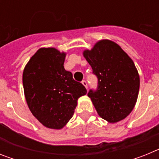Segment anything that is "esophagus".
I'll list each match as a JSON object with an SVG mask.
<instances>
[{"label":"esophagus","instance_id":"esophagus-1","mask_svg":"<svg viewBox=\"0 0 159 159\" xmlns=\"http://www.w3.org/2000/svg\"><path fill=\"white\" fill-rule=\"evenodd\" d=\"M82 84H83V85H84V86L85 87V88H86L87 89H88V83H87V81L83 80L82 81Z\"/></svg>","mask_w":159,"mask_h":159}]
</instances>
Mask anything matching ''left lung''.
Wrapping results in <instances>:
<instances>
[{
    "label": "left lung",
    "instance_id": "left-lung-1",
    "mask_svg": "<svg viewBox=\"0 0 159 159\" xmlns=\"http://www.w3.org/2000/svg\"><path fill=\"white\" fill-rule=\"evenodd\" d=\"M83 55L98 78L97 90L88 94L98 115L111 123L124 119L134 109L139 91V75L133 60L110 40L96 42Z\"/></svg>",
    "mask_w": 159,
    "mask_h": 159
}]
</instances>
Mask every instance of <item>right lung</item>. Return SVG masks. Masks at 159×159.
Returning <instances> with one entry per match:
<instances>
[{
	"label": "right lung",
	"instance_id": "obj_1",
	"mask_svg": "<svg viewBox=\"0 0 159 159\" xmlns=\"http://www.w3.org/2000/svg\"><path fill=\"white\" fill-rule=\"evenodd\" d=\"M67 53L55 48H41L23 71L24 92L29 110L43 126L60 130L68 123L80 97L87 90L64 69Z\"/></svg>",
	"mask_w": 159,
	"mask_h": 159
}]
</instances>
